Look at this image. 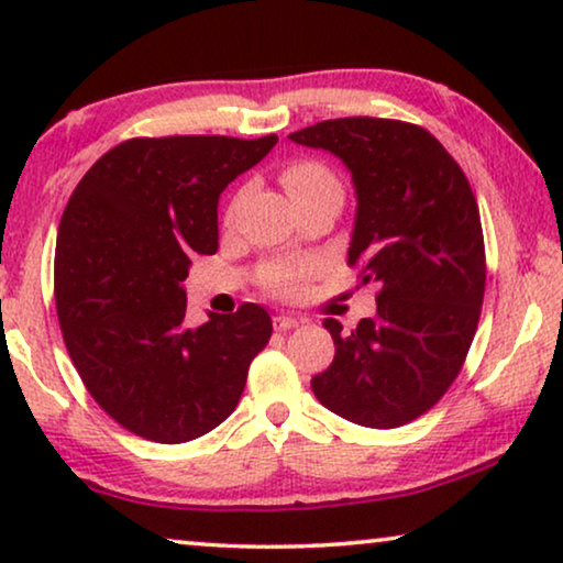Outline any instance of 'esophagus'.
I'll return each mask as SVG.
<instances>
[{"mask_svg":"<svg viewBox=\"0 0 563 563\" xmlns=\"http://www.w3.org/2000/svg\"><path fill=\"white\" fill-rule=\"evenodd\" d=\"M299 318H291V314H276L274 318V328L276 330H291V328H297L299 325Z\"/></svg>","mask_w":563,"mask_h":563,"instance_id":"1","label":"esophagus"}]
</instances>
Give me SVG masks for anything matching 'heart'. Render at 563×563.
<instances>
[{
	"instance_id": "heart-1",
	"label": "heart",
	"mask_w": 563,
	"mask_h": 563,
	"mask_svg": "<svg viewBox=\"0 0 563 563\" xmlns=\"http://www.w3.org/2000/svg\"><path fill=\"white\" fill-rule=\"evenodd\" d=\"M282 181L291 195V199L314 195V191L330 189V187L341 189L338 176L330 172L325 164H320V161H312V158L291 161V164L284 166ZM230 212H233V207H230ZM305 282H307V268L295 266V264L276 266L274 272L268 274V287L279 291V295H297V291H302Z\"/></svg>"
}]
</instances>
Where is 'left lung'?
Segmentation results:
<instances>
[{
    "label": "left lung",
    "instance_id": "left-lung-1",
    "mask_svg": "<svg viewBox=\"0 0 563 563\" xmlns=\"http://www.w3.org/2000/svg\"><path fill=\"white\" fill-rule=\"evenodd\" d=\"M335 153L356 187L349 266L376 282V318L351 333L335 318V356L312 376L330 412L364 428H399L426 415L464 366L479 325L487 261L466 174L426 128L341 118L289 135Z\"/></svg>",
    "mask_w": 563,
    "mask_h": 563
}]
</instances>
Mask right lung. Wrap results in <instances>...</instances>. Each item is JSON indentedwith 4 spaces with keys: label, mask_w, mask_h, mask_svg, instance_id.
<instances>
[{
    "label": "right lung",
    "mask_w": 563,
    "mask_h": 563,
    "mask_svg": "<svg viewBox=\"0 0 563 563\" xmlns=\"http://www.w3.org/2000/svg\"><path fill=\"white\" fill-rule=\"evenodd\" d=\"M279 137H133L76 184L56 241V310L84 387L156 443L218 428L272 338L261 305L184 325L195 253L218 251V199Z\"/></svg>",
    "instance_id": "right-lung-1"
}]
</instances>
